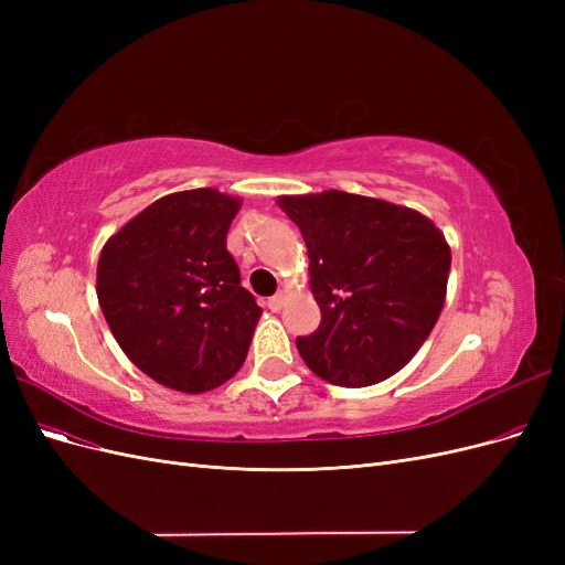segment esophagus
<instances>
[{"instance_id": "obj_1", "label": "esophagus", "mask_w": 565, "mask_h": 565, "mask_svg": "<svg viewBox=\"0 0 565 565\" xmlns=\"http://www.w3.org/2000/svg\"><path fill=\"white\" fill-rule=\"evenodd\" d=\"M282 303H285V292L273 295V297L266 301V306H268L270 311H280V309H282Z\"/></svg>"}]
</instances>
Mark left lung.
Returning a JSON list of instances; mask_svg holds the SVG:
<instances>
[{
  "instance_id": "left-lung-1",
  "label": "left lung",
  "mask_w": 565,
  "mask_h": 565,
  "mask_svg": "<svg viewBox=\"0 0 565 565\" xmlns=\"http://www.w3.org/2000/svg\"><path fill=\"white\" fill-rule=\"evenodd\" d=\"M309 249L320 324L297 349L320 380H388L431 334L446 301L450 247L429 218L384 200L324 191L280 198Z\"/></svg>"
}]
</instances>
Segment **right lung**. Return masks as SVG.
<instances>
[{"instance_id": "add662e5", "label": "right lung", "mask_w": 565, "mask_h": 565, "mask_svg": "<svg viewBox=\"0 0 565 565\" xmlns=\"http://www.w3.org/2000/svg\"><path fill=\"white\" fill-rule=\"evenodd\" d=\"M241 200L214 191L156 200L100 252L96 292L117 344L162 386L202 393L243 367L262 316L226 235Z\"/></svg>"}]
</instances>
